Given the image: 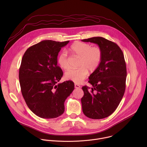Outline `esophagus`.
I'll use <instances>...</instances> for the list:
<instances>
[{"label":"esophagus","instance_id":"1","mask_svg":"<svg viewBox=\"0 0 147 147\" xmlns=\"http://www.w3.org/2000/svg\"><path fill=\"white\" fill-rule=\"evenodd\" d=\"M74 87H75L76 88H80L81 87V86H80V85L77 84H74Z\"/></svg>","mask_w":147,"mask_h":147}]
</instances>
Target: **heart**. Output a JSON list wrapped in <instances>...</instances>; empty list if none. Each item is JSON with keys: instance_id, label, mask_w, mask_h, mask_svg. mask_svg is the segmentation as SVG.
Returning <instances> with one entry per match:
<instances>
[{"instance_id": "obj_1", "label": "heart", "mask_w": 147, "mask_h": 147, "mask_svg": "<svg viewBox=\"0 0 147 147\" xmlns=\"http://www.w3.org/2000/svg\"><path fill=\"white\" fill-rule=\"evenodd\" d=\"M71 51L81 58L80 68L69 69L65 74L66 80H71L76 83H80L84 79L89 70L91 72L95 71L100 65L102 59V52L99 47H92L89 44L77 42L70 48ZM57 63L60 67L67 70L69 67V61L65 51L61 52L57 58Z\"/></svg>"}]
</instances>
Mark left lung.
Returning a JSON list of instances; mask_svg holds the SVG:
<instances>
[{
    "mask_svg": "<svg viewBox=\"0 0 147 147\" xmlns=\"http://www.w3.org/2000/svg\"><path fill=\"white\" fill-rule=\"evenodd\" d=\"M81 40L97 44L102 52L99 66L88 78L92 87H82V112L90 119L105 118L115 112L124 94L127 71L124 55L116 44L103 37Z\"/></svg>",
    "mask_w": 147,
    "mask_h": 147,
    "instance_id": "left-lung-1",
    "label": "left lung"
}]
</instances>
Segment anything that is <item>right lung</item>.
Returning <instances> with one entry per match:
<instances>
[{
	"label": "right lung",
	"instance_id": "add662e5",
	"mask_svg": "<svg viewBox=\"0 0 147 147\" xmlns=\"http://www.w3.org/2000/svg\"><path fill=\"white\" fill-rule=\"evenodd\" d=\"M69 42L44 40L28 48L23 56L19 70L21 91L29 109L39 117L61 115L65 102L74 89L71 81L57 83L63 74L57 66L58 53Z\"/></svg>",
	"mask_w": 147,
	"mask_h": 147
}]
</instances>
